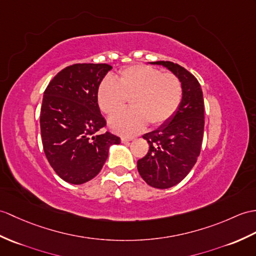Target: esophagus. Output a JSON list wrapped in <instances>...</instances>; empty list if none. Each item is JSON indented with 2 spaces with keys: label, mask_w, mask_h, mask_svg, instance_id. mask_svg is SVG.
<instances>
[{
  "label": "esophagus",
  "mask_w": 256,
  "mask_h": 256,
  "mask_svg": "<svg viewBox=\"0 0 256 256\" xmlns=\"http://www.w3.org/2000/svg\"><path fill=\"white\" fill-rule=\"evenodd\" d=\"M132 140H133V138H128V136H122L121 138V142H124V144H126V142H130Z\"/></svg>",
  "instance_id": "obj_1"
}]
</instances>
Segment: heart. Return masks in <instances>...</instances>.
Returning a JSON list of instances; mask_svg holds the SVG:
<instances>
[{"label":"heart","mask_w":256,"mask_h":256,"mask_svg":"<svg viewBox=\"0 0 256 256\" xmlns=\"http://www.w3.org/2000/svg\"><path fill=\"white\" fill-rule=\"evenodd\" d=\"M180 80L172 73L150 65L136 64L123 68L116 82L104 80L98 87L97 102L108 116L126 108L130 100L132 110L114 116L110 128L118 133L132 135L146 126H159L176 114L182 100Z\"/></svg>","instance_id":"heart-1"}]
</instances>
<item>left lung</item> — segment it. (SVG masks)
Masks as SVG:
<instances>
[{"instance_id": "left-lung-1", "label": "left lung", "mask_w": 256, "mask_h": 256, "mask_svg": "<svg viewBox=\"0 0 256 256\" xmlns=\"http://www.w3.org/2000/svg\"><path fill=\"white\" fill-rule=\"evenodd\" d=\"M150 64L171 70L183 89L176 114L157 130L142 135L150 150L138 162V170L148 186L169 188L188 176L200 156L205 123L203 92L195 76L181 65L170 61Z\"/></svg>"}]
</instances>
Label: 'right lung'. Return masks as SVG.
<instances>
[{
  "label": "right lung",
  "instance_id": "add662e5",
  "mask_svg": "<svg viewBox=\"0 0 256 256\" xmlns=\"http://www.w3.org/2000/svg\"><path fill=\"white\" fill-rule=\"evenodd\" d=\"M109 64H73L58 72L46 88L40 130L46 157L56 174L70 184L94 179L102 169L111 145L120 138L106 126L97 102Z\"/></svg>",
  "mask_w": 256,
  "mask_h": 256
}]
</instances>
